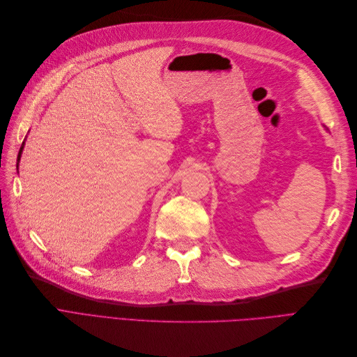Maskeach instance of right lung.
Wrapping results in <instances>:
<instances>
[{
    "label": "right lung",
    "mask_w": 357,
    "mask_h": 357,
    "mask_svg": "<svg viewBox=\"0 0 357 357\" xmlns=\"http://www.w3.org/2000/svg\"><path fill=\"white\" fill-rule=\"evenodd\" d=\"M22 149H24V144H22V147H20V150H19V155H17V160L20 159V153H22Z\"/></svg>",
    "instance_id": "add662e5"
}]
</instances>
